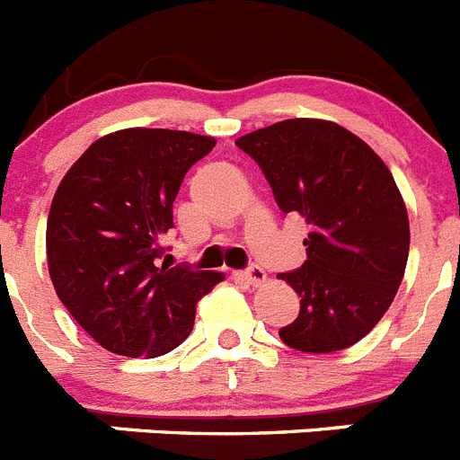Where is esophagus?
I'll list each match as a JSON object with an SVG mask.
<instances>
[{
	"instance_id": "1",
	"label": "esophagus",
	"mask_w": 460,
	"mask_h": 460,
	"mask_svg": "<svg viewBox=\"0 0 460 460\" xmlns=\"http://www.w3.org/2000/svg\"><path fill=\"white\" fill-rule=\"evenodd\" d=\"M237 276L243 280V283H249V286H255V288L262 286V283L267 280V271L262 270V267H258V265L249 267L246 271H239Z\"/></svg>"
}]
</instances>
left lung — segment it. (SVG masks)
<instances>
[{
	"label": "left lung",
	"instance_id": "1",
	"mask_svg": "<svg viewBox=\"0 0 460 460\" xmlns=\"http://www.w3.org/2000/svg\"><path fill=\"white\" fill-rule=\"evenodd\" d=\"M237 147L265 172L279 209L311 227L304 265L279 276L302 296L280 341L318 355L350 348L392 306L408 265V209L392 172L361 137L327 119L276 121Z\"/></svg>",
	"mask_w": 460,
	"mask_h": 460
}]
</instances>
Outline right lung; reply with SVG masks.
<instances>
[{
  "instance_id": "1",
  "label": "right lung",
  "mask_w": 460,
  "mask_h": 460,
  "mask_svg": "<svg viewBox=\"0 0 460 460\" xmlns=\"http://www.w3.org/2000/svg\"><path fill=\"white\" fill-rule=\"evenodd\" d=\"M217 140L124 128L92 142L57 186L48 214V271L75 323L105 350L161 357L189 339L195 304L221 271L158 267L184 174Z\"/></svg>"
}]
</instances>
